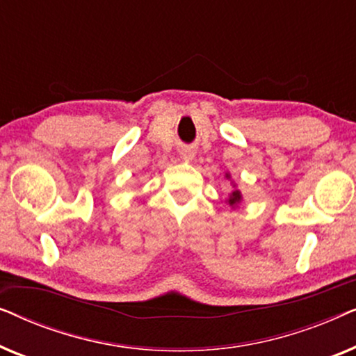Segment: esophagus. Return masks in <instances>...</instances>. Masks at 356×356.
<instances>
[{
    "label": "esophagus",
    "instance_id": "esophagus-1",
    "mask_svg": "<svg viewBox=\"0 0 356 356\" xmlns=\"http://www.w3.org/2000/svg\"><path fill=\"white\" fill-rule=\"evenodd\" d=\"M179 155H181L183 160L189 162V160H193V157H194V150L189 149V147H181V149H179Z\"/></svg>",
    "mask_w": 356,
    "mask_h": 356
}]
</instances>
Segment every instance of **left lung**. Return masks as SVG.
Here are the masks:
<instances>
[{"label": "left lung", "mask_w": 356, "mask_h": 356, "mask_svg": "<svg viewBox=\"0 0 356 356\" xmlns=\"http://www.w3.org/2000/svg\"><path fill=\"white\" fill-rule=\"evenodd\" d=\"M227 178H230V175H225ZM241 201V193L238 191V189H235V191H233L232 194H230V197H228V204H230V206H235V204H238Z\"/></svg>", "instance_id": "obj_1"}]
</instances>
